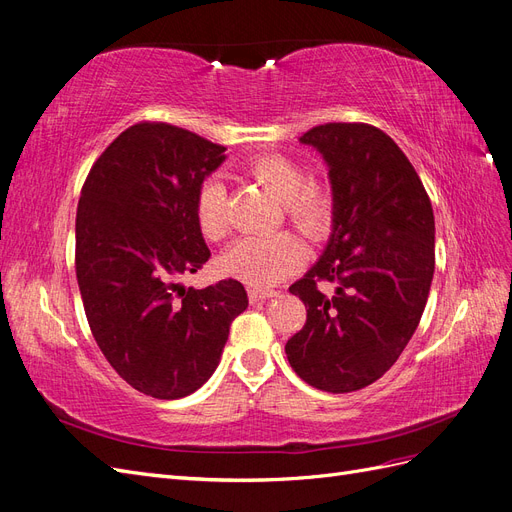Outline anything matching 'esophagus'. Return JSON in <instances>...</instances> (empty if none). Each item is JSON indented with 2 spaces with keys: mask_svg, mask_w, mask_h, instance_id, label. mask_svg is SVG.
Returning <instances> with one entry per match:
<instances>
[{
  "mask_svg": "<svg viewBox=\"0 0 512 512\" xmlns=\"http://www.w3.org/2000/svg\"><path fill=\"white\" fill-rule=\"evenodd\" d=\"M250 301L252 303H258V301H267V299H273V297H277V290H265V288H250Z\"/></svg>",
  "mask_w": 512,
  "mask_h": 512,
  "instance_id": "1",
  "label": "esophagus"
}]
</instances>
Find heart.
Instances as JSON below:
<instances>
[{"label":"heart","mask_w":512,"mask_h":512,"mask_svg":"<svg viewBox=\"0 0 512 512\" xmlns=\"http://www.w3.org/2000/svg\"><path fill=\"white\" fill-rule=\"evenodd\" d=\"M260 185L284 203L288 218L309 239L327 235L333 218V196L320 181H305L303 168L282 156L262 153L245 166ZM196 222L203 237L218 241L226 235V185L207 179L196 194ZM303 260V243L288 230L271 235H247L232 243L222 256V267L245 284L273 286L282 282Z\"/></svg>","instance_id":"b5f03b06"}]
</instances>
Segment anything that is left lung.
Listing matches in <instances>:
<instances>
[{
  "instance_id": "left-lung-1",
  "label": "left lung",
  "mask_w": 512,
  "mask_h": 512,
  "mask_svg": "<svg viewBox=\"0 0 512 512\" xmlns=\"http://www.w3.org/2000/svg\"><path fill=\"white\" fill-rule=\"evenodd\" d=\"M299 141L329 168L331 235L290 286L307 307L286 356L314 389H365L408 346L436 269V222L414 166L391 136L367 123H324ZM318 281H331L324 295Z\"/></svg>"
}]
</instances>
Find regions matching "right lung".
Masks as SVG:
<instances>
[{"label":"right lung","instance_id":"right-lung-1","mask_svg":"<svg viewBox=\"0 0 512 512\" xmlns=\"http://www.w3.org/2000/svg\"><path fill=\"white\" fill-rule=\"evenodd\" d=\"M226 147L170 123H136L91 166L76 209V280L91 333L136 391L179 399L220 365L247 307L237 280L185 288L211 252L196 194Z\"/></svg>","mask_w":512,"mask_h":512}]
</instances>
